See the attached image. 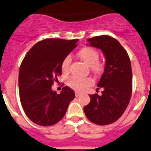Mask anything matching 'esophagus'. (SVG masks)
I'll return each instance as SVG.
<instances>
[{"instance_id":"1","label":"esophagus","mask_w":151,"mask_h":151,"mask_svg":"<svg viewBox=\"0 0 151 151\" xmlns=\"http://www.w3.org/2000/svg\"><path fill=\"white\" fill-rule=\"evenodd\" d=\"M80 95H81V92H78V91H75V96H76V97H78Z\"/></svg>"}]
</instances>
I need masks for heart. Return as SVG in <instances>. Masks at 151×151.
Returning <instances> with one entry per match:
<instances>
[{
    "instance_id": "heart-1",
    "label": "heart",
    "mask_w": 151,
    "mask_h": 151,
    "mask_svg": "<svg viewBox=\"0 0 151 151\" xmlns=\"http://www.w3.org/2000/svg\"><path fill=\"white\" fill-rule=\"evenodd\" d=\"M78 56L81 60L91 67V69L96 74H101L104 70V65L99 62V53L97 50L91 47H84L78 52ZM71 57L70 55L63 59L62 62V70L64 73H68L70 70ZM93 81L90 78H81V77H71L68 80V85L74 89L79 91L84 90L92 85Z\"/></svg>"
}]
</instances>
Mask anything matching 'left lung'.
I'll return each instance as SVG.
<instances>
[{
    "instance_id": "1",
    "label": "left lung",
    "mask_w": 151,
    "mask_h": 151,
    "mask_svg": "<svg viewBox=\"0 0 151 151\" xmlns=\"http://www.w3.org/2000/svg\"><path fill=\"white\" fill-rule=\"evenodd\" d=\"M87 41L89 46L102 51L105 66L97 84V86L103 89L101 95L96 93L89 96L90 102L83 108L84 113L96 124H111L123 115L131 99V62L128 53L115 38L102 35L88 39Z\"/></svg>"
}]
</instances>
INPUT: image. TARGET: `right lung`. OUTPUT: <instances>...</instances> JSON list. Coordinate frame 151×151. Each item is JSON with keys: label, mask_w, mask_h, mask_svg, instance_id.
<instances>
[{"label": "right lung", "mask_w": 151, "mask_h": 151, "mask_svg": "<svg viewBox=\"0 0 151 151\" xmlns=\"http://www.w3.org/2000/svg\"><path fill=\"white\" fill-rule=\"evenodd\" d=\"M78 40L45 39L35 44L23 59L19 72L20 101L33 123L42 126L55 124L75 98L68 86L62 88L59 94L51 86L62 74V61L77 47Z\"/></svg>", "instance_id": "obj_1"}]
</instances>
